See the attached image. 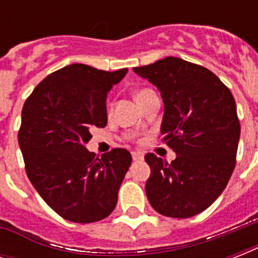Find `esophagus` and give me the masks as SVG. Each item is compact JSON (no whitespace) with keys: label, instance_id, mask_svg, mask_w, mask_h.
<instances>
[{"label":"esophagus","instance_id":"esophagus-1","mask_svg":"<svg viewBox=\"0 0 258 258\" xmlns=\"http://www.w3.org/2000/svg\"><path fill=\"white\" fill-rule=\"evenodd\" d=\"M143 154L138 153V151H134L133 153V159L134 161H143Z\"/></svg>","mask_w":258,"mask_h":258}]
</instances>
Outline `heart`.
<instances>
[{
	"mask_svg": "<svg viewBox=\"0 0 258 258\" xmlns=\"http://www.w3.org/2000/svg\"><path fill=\"white\" fill-rule=\"evenodd\" d=\"M153 92V91H150V89H141V91H138L137 93V99H139V97L145 96V95H147V93Z\"/></svg>",
	"mask_w": 258,
	"mask_h": 258,
	"instance_id": "1",
	"label": "heart"
}]
</instances>
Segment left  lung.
<instances>
[{
	"label": "left lung",
	"mask_w": 258,
	"mask_h": 258,
	"mask_svg": "<svg viewBox=\"0 0 258 258\" xmlns=\"http://www.w3.org/2000/svg\"><path fill=\"white\" fill-rule=\"evenodd\" d=\"M161 92V134L176 154L171 163L147 154L150 205L172 218L197 216L226 187L236 166L240 121L229 88L205 67L166 57L134 68Z\"/></svg>",
	"instance_id": "1"
}]
</instances>
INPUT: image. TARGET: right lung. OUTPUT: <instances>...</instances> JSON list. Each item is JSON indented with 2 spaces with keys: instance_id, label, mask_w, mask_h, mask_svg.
<instances>
[{
  "instance_id": "1",
  "label": "right lung",
  "mask_w": 258,
  "mask_h": 258,
  "mask_svg": "<svg viewBox=\"0 0 258 258\" xmlns=\"http://www.w3.org/2000/svg\"><path fill=\"white\" fill-rule=\"evenodd\" d=\"M128 70L71 64L48 75L26 99L18 145L28 178L62 218L89 224L108 217L133 162L124 149L99 158L86 145L107 124V93Z\"/></svg>"
}]
</instances>
